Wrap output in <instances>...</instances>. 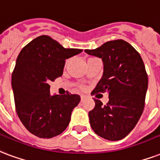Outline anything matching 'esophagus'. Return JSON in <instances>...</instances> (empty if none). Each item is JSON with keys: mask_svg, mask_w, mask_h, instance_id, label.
I'll use <instances>...</instances> for the list:
<instances>
[{"mask_svg": "<svg viewBox=\"0 0 160 160\" xmlns=\"http://www.w3.org/2000/svg\"><path fill=\"white\" fill-rule=\"evenodd\" d=\"M85 98H86V96H85V95L80 96V99H81V101H83Z\"/></svg>", "mask_w": 160, "mask_h": 160, "instance_id": "34e87169", "label": "esophagus"}]
</instances>
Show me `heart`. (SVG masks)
<instances>
[{
  "mask_svg": "<svg viewBox=\"0 0 160 160\" xmlns=\"http://www.w3.org/2000/svg\"><path fill=\"white\" fill-rule=\"evenodd\" d=\"M90 59H92V58H89V59H88V60H90Z\"/></svg>",
  "mask_w": 160,
  "mask_h": 160,
  "instance_id": "heart-1",
  "label": "heart"
}]
</instances>
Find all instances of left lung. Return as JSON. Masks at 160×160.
<instances>
[{
    "mask_svg": "<svg viewBox=\"0 0 160 160\" xmlns=\"http://www.w3.org/2000/svg\"><path fill=\"white\" fill-rule=\"evenodd\" d=\"M85 52L101 58L103 64L102 76L92 94L108 92L109 99L102 105L94 98L95 108L89 112L91 126L104 139H123L134 129L144 109L148 79L142 59L123 40L108 41Z\"/></svg>",
    "mask_w": 160,
    "mask_h": 160,
    "instance_id": "left-lung-1",
    "label": "left lung"
}]
</instances>
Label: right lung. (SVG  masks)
I'll return each instance as SVG.
<instances>
[{
    "label": "right lung",
    "mask_w": 160,
    "mask_h": 160,
    "mask_svg": "<svg viewBox=\"0 0 160 160\" xmlns=\"http://www.w3.org/2000/svg\"><path fill=\"white\" fill-rule=\"evenodd\" d=\"M82 52L64 48L47 35L30 41L18 56L12 87L18 117L25 128L41 138L61 134L80 101L77 94L52 95L49 82L62 76L65 60Z\"/></svg>",
    "instance_id": "1"
}]
</instances>
